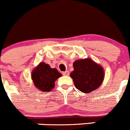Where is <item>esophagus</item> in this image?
Wrapping results in <instances>:
<instances>
[{
    "label": "esophagus",
    "mask_w": 130,
    "mask_h": 130,
    "mask_svg": "<svg viewBox=\"0 0 130 130\" xmlns=\"http://www.w3.org/2000/svg\"><path fill=\"white\" fill-rule=\"evenodd\" d=\"M62 74H63L64 76H68L69 74V72L68 71H66L62 73Z\"/></svg>",
    "instance_id": "34e87169"
}]
</instances>
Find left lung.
<instances>
[{
    "label": "left lung",
    "mask_w": 130,
    "mask_h": 130,
    "mask_svg": "<svg viewBox=\"0 0 130 130\" xmlns=\"http://www.w3.org/2000/svg\"><path fill=\"white\" fill-rule=\"evenodd\" d=\"M74 70L71 73L76 88L83 93H90L98 88L104 78V72L91 59H79L73 62Z\"/></svg>",
    "instance_id": "left-lung-1"
}]
</instances>
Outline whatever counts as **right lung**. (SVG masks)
<instances>
[{
	"label": "right lung",
	"mask_w": 130,
	"mask_h": 130,
	"mask_svg": "<svg viewBox=\"0 0 130 130\" xmlns=\"http://www.w3.org/2000/svg\"><path fill=\"white\" fill-rule=\"evenodd\" d=\"M61 74L56 69L51 68L45 62H40L31 73V79L35 86L43 92H50L54 88L55 82L61 76Z\"/></svg>",
	"instance_id": "1"
}]
</instances>
